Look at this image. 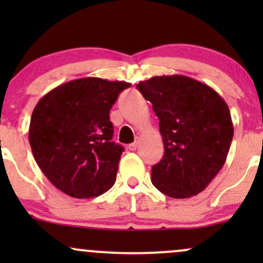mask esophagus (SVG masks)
Listing matches in <instances>:
<instances>
[{
	"instance_id": "1",
	"label": "esophagus",
	"mask_w": 263,
	"mask_h": 263,
	"mask_svg": "<svg viewBox=\"0 0 263 263\" xmlns=\"http://www.w3.org/2000/svg\"><path fill=\"white\" fill-rule=\"evenodd\" d=\"M138 142H140V138H136V141L134 142V143H131V144H129V146H128V149L129 151H136V149H137V147H138Z\"/></svg>"
}]
</instances>
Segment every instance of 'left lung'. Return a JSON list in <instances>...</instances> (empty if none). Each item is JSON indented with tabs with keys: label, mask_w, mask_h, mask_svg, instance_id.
<instances>
[{
	"label": "left lung",
	"mask_w": 263,
	"mask_h": 263,
	"mask_svg": "<svg viewBox=\"0 0 263 263\" xmlns=\"http://www.w3.org/2000/svg\"><path fill=\"white\" fill-rule=\"evenodd\" d=\"M159 119L164 155L152 167V183L171 198L194 197L225 164L234 125L224 99L184 75H162L138 83Z\"/></svg>",
	"instance_id": "obj_1"
}]
</instances>
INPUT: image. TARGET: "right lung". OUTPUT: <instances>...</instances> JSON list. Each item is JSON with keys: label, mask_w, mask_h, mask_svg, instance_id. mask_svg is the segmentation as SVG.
I'll list each match as a JSON object with an SVG mask.
<instances>
[{"label": "right lung", "mask_w": 263, "mask_h": 263, "mask_svg": "<svg viewBox=\"0 0 263 263\" xmlns=\"http://www.w3.org/2000/svg\"><path fill=\"white\" fill-rule=\"evenodd\" d=\"M131 84L100 78L68 81L33 110L29 144L54 186L73 198H93L115 184L121 144L112 142L110 110Z\"/></svg>", "instance_id": "1"}]
</instances>
